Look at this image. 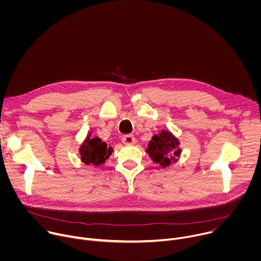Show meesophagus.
I'll return each mask as SVG.
<instances>
[{"instance_id":"1","label":"esophagus","mask_w":261,"mask_h":261,"mask_svg":"<svg viewBox=\"0 0 261 261\" xmlns=\"http://www.w3.org/2000/svg\"><path fill=\"white\" fill-rule=\"evenodd\" d=\"M122 141H123L125 144H133V143L135 142V137H134V135L127 134V135L123 136Z\"/></svg>"}]
</instances>
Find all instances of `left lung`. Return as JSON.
Returning <instances> with one entry per match:
<instances>
[{"label":"left lung","instance_id":"1","mask_svg":"<svg viewBox=\"0 0 261 261\" xmlns=\"http://www.w3.org/2000/svg\"><path fill=\"white\" fill-rule=\"evenodd\" d=\"M178 140L168 131H161L159 135H154L152 140L148 142L147 154L151 156L154 162L163 167L169 166L178 157L180 150L177 147Z\"/></svg>","mask_w":261,"mask_h":261}]
</instances>
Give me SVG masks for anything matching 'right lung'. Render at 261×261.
<instances>
[{
	"mask_svg": "<svg viewBox=\"0 0 261 261\" xmlns=\"http://www.w3.org/2000/svg\"><path fill=\"white\" fill-rule=\"evenodd\" d=\"M111 152H113V148L108 147L107 143L103 142L98 137H88L80 150L82 161L87 165L93 164L96 166L103 164L110 156Z\"/></svg>",
	"mask_w": 261,
	"mask_h": 261,
	"instance_id": "obj_1",
	"label": "right lung"
}]
</instances>
